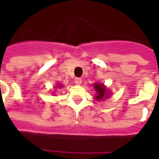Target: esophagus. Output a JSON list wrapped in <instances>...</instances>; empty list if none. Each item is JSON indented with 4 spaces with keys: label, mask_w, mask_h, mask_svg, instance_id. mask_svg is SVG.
<instances>
[{
    "label": "esophagus",
    "mask_w": 159,
    "mask_h": 159,
    "mask_svg": "<svg viewBox=\"0 0 159 159\" xmlns=\"http://www.w3.org/2000/svg\"><path fill=\"white\" fill-rule=\"evenodd\" d=\"M75 83L77 84V85H80L82 83V79L79 78V77H76V78H75Z\"/></svg>",
    "instance_id": "esophagus-1"
}]
</instances>
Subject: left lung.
<instances>
[{
	"label": "left lung",
	"mask_w": 159,
	"mask_h": 159,
	"mask_svg": "<svg viewBox=\"0 0 159 159\" xmlns=\"http://www.w3.org/2000/svg\"><path fill=\"white\" fill-rule=\"evenodd\" d=\"M93 87H94V89H95V91L97 92V96L95 97V99L98 100H102L104 98V96H105V94H107V93H106V89H105V87L103 86V84L95 83Z\"/></svg>",
	"instance_id": "8db88e82"
}]
</instances>
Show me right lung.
Returning <instances> with one entry per match:
<instances>
[{
    "mask_svg": "<svg viewBox=\"0 0 159 159\" xmlns=\"http://www.w3.org/2000/svg\"><path fill=\"white\" fill-rule=\"evenodd\" d=\"M59 88H60V86H59Z\"/></svg>",
    "mask_w": 159,
    "mask_h": 159,
    "instance_id": "obj_1",
    "label": "right lung"
}]
</instances>
